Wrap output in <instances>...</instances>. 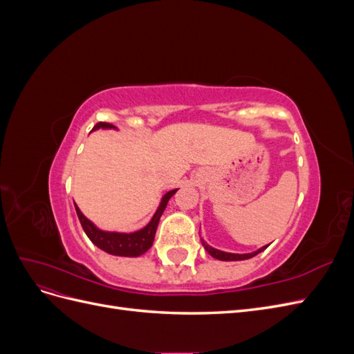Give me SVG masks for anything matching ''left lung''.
Returning a JSON list of instances; mask_svg holds the SVG:
<instances>
[{
    "mask_svg": "<svg viewBox=\"0 0 354 354\" xmlns=\"http://www.w3.org/2000/svg\"><path fill=\"white\" fill-rule=\"evenodd\" d=\"M201 241H202V245H203V248H205V251H207L211 257H214V259L221 260V261H241V260H248V259H252V257H255L257 254H260L261 251H264V250L267 248V245H266V246H263V248L257 250V251H254V252H251V254H232V252H224V251L212 248V246H209L207 242H203V239H201Z\"/></svg>",
    "mask_w": 354,
    "mask_h": 354,
    "instance_id": "1",
    "label": "left lung"
}]
</instances>
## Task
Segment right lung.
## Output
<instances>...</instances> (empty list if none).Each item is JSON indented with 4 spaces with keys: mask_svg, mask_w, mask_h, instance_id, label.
<instances>
[{
    "mask_svg": "<svg viewBox=\"0 0 354 354\" xmlns=\"http://www.w3.org/2000/svg\"><path fill=\"white\" fill-rule=\"evenodd\" d=\"M99 128H113L116 130V127H113L109 122H97L94 125V130H99ZM177 192V189L169 190L168 194H165L160 199L159 207L155 212V216L152 217V220L149 221L147 226H145L143 229L133 232V233H120V232H104L100 230L99 227H95L94 224L84 216V214L80 211V208L75 205V209H77L78 218L81 226L87 234L88 239L97 246V248L103 250L104 252L112 254V255H120V257H138L145 254L149 248H151L153 239H155V233H156V227L160 216L167 207V203L169 201V198L173 196Z\"/></svg>",
    "mask_w": 354,
    "mask_h": 354,
    "instance_id": "obj_1",
    "label": "right lung"
}]
</instances>
